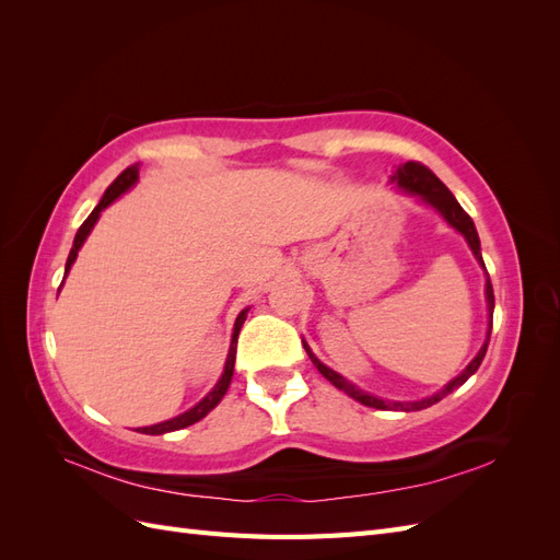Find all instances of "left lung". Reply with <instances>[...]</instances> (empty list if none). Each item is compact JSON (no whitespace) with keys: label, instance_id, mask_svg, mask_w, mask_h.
<instances>
[{"label":"left lung","instance_id":"8db88e82","mask_svg":"<svg viewBox=\"0 0 560 560\" xmlns=\"http://www.w3.org/2000/svg\"><path fill=\"white\" fill-rule=\"evenodd\" d=\"M387 184L395 186V189L404 191L413 196L418 202H422V206L432 208L439 217L444 219V222L455 229L457 233L463 235V238L467 241L474 259L479 261V266L486 270V264H483V257H481V241H479V233H477V226H474L471 217L460 208V202L455 200V196L446 189V184L439 179L432 171H428L425 165H420L416 161H409L399 165L397 171L387 177ZM486 306H488V331H486V338H483V346L479 348V352L474 354V360L457 374L453 381H448L439 393H434L432 397H422V399H413V401H395V399H383V397H376L371 393H364L362 387L354 385L352 381H348L346 376L336 374L334 369H329L327 364H322L317 360V354L311 350V346L303 341V348H306L311 362L315 364V369L319 371L322 376H325L334 387L343 389V393L352 399H358L360 404L364 406H371V409H381V411H422L428 409V406L442 401L446 395H451L453 389L460 387L474 371L479 369V364L483 362L486 358V350H488V341H490V329H493V308H495V296H493V284H490V278L486 273Z\"/></svg>","mask_w":560,"mask_h":560}]
</instances>
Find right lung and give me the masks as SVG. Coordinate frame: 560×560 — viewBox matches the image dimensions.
<instances>
[{
	"label": "right lung",
	"mask_w": 560,
	"mask_h": 560,
	"mask_svg": "<svg viewBox=\"0 0 560 560\" xmlns=\"http://www.w3.org/2000/svg\"><path fill=\"white\" fill-rule=\"evenodd\" d=\"M138 179H140V163H135V165L126 167V171L112 182V186L105 191V196L100 198L95 210L89 214L86 222H83V224L79 226V231H77V235H74V245H72L70 257H67V264H65V278H67V273H70L72 264L77 261V254H79L81 245L86 243V238L91 235L93 226L97 224L100 214H103V210H107L116 198H121L126 191H130L132 186L138 184ZM65 278H62V282H65ZM60 287H62V284H60ZM247 311H249V308L241 311V315L235 317L233 334H231V346H229V354H226V364H224L222 376H219V381L214 383V387L210 389V393H208L206 397H202L196 406H191L189 411H184V413H179V416H175V418H171V420L156 422V425L138 428V432H142V434H165V432H175V430H182V428H189V425H194V422H198L200 418H206V416L214 409V406H217L219 401H222V397L226 395V389H229V385H231V378H233L235 348H238V334H241V329H243V322H245V317H247Z\"/></svg>",
	"instance_id": "obj_1"
}]
</instances>
